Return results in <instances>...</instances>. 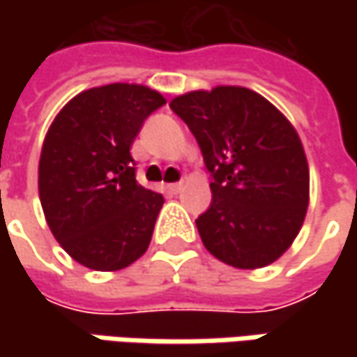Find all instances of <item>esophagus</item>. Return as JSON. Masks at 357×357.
<instances>
[{
  "mask_svg": "<svg viewBox=\"0 0 357 357\" xmlns=\"http://www.w3.org/2000/svg\"><path fill=\"white\" fill-rule=\"evenodd\" d=\"M167 190L172 192V195H178L183 190V183H172V185H167Z\"/></svg>",
  "mask_w": 357,
  "mask_h": 357,
  "instance_id": "esophagus-1",
  "label": "esophagus"
}]
</instances>
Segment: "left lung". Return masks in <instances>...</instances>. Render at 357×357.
<instances>
[{
  "instance_id": "8db88e82",
  "label": "left lung",
  "mask_w": 357,
  "mask_h": 357,
  "mask_svg": "<svg viewBox=\"0 0 357 357\" xmlns=\"http://www.w3.org/2000/svg\"><path fill=\"white\" fill-rule=\"evenodd\" d=\"M213 174V202L197 218L214 258L262 268L290 248L304 225L310 171L292 123L256 91L218 85L171 101Z\"/></svg>"
}]
</instances>
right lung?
<instances>
[{"instance_id": "1", "label": "right lung", "mask_w": 357, "mask_h": 357, "mask_svg": "<svg viewBox=\"0 0 357 357\" xmlns=\"http://www.w3.org/2000/svg\"><path fill=\"white\" fill-rule=\"evenodd\" d=\"M165 103L144 85L111 83L75 95L53 119L39 200L55 240L79 264L115 272L146 252L165 199L137 183L130 144Z\"/></svg>"}]
</instances>
